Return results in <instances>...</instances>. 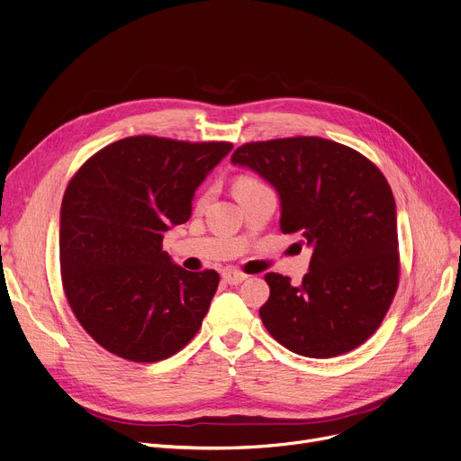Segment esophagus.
Returning <instances> with one entry per match:
<instances>
[{"label": "esophagus", "instance_id": "34e87169", "mask_svg": "<svg viewBox=\"0 0 461 461\" xmlns=\"http://www.w3.org/2000/svg\"><path fill=\"white\" fill-rule=\"evenodd\" d=\"M221 276H223V279H225L229 285H238V283H242V281L248 277L244 272L234 270V268H225Z\"/></svg>", "mask_w": 461, "mask_h": 461}]
</instances>
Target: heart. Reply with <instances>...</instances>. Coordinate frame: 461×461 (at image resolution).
<instances>
[{"instance_id":"1","label":"heart","mask_w":461,"mask_h":461,"mask_svg":"<svg viewBox=\"0 0 461 461\" xmlns=\"http://www.w3.org/2000/svg\"><path fill=\"white\" fill-rule=\"evenodd\" d=\"M253 184H258V180H255V178H251V176H242V178H240V180L236 182V187H234V189L244 187V185H253Z\"/></svg>"}]
</instances>
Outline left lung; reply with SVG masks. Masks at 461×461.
<instances>
[{
	"label": "left lung",
	"mask_w": 461,
	"mask_h": 461,
	"mask_svg": "<svg viewBox=\"0 0 461 461\" xmlns=\"http://www.w3.org/2000/svg\"><path fill=\"white\" fill-rule=\"evenodd\" d=\"M234 165L279 193L283 234L313 248L300 287L270 272L262 324L285 348L332 358L381 326L400 283L396 201L383 172L360 151L319 137L246 142Z\"/></svg>",
	"instance_id": "8db88e82"
}]
</instances>
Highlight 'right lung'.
<instances>
[{"instance_id":"add662e5","label":"right lung","mask_w":461,"mask_h":461,"mask_svg":"<svg viewBox=\"0 0 461 461\" xmlns=\"http://www.w3.org/2000/svg\"><path fill=\"white\" fill-rule=\"evenodd\" d=\"M232 149L139 135L104 146L71 178L59 219L61 285L97 345L129 362L176 355L199 332L215 270L187 272L163 232L191 217L194 189Z\"/></svg>"}]
</instances>
